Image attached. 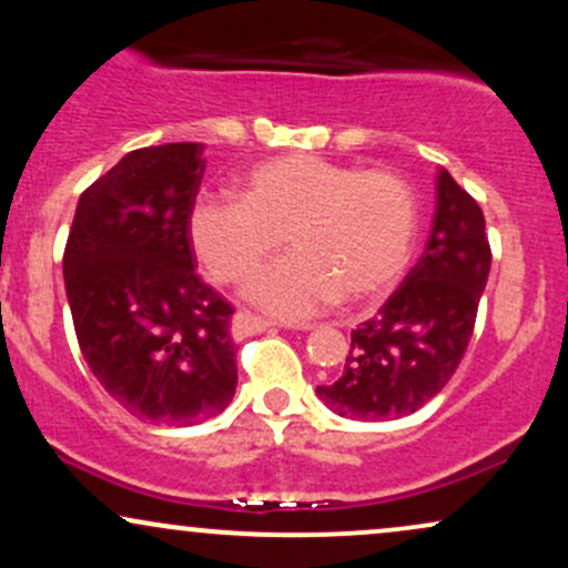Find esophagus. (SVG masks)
Here are the masks:
<instances>
[{"instance_id": "obj_1", "label": "esophagus", "mask_w": 568, "mask_h": 568, "mask_svg": "<svg viewBox=\"0 0 568 568\" xmlns=\"http://www.w3.org/2000/svg\"><path fill=\"white\" fill-rule=\"evenodd\" d=\"M266 328H272V323L264 321V317H258V315H251V312H237L232 321V336L237 338V342L240 338L262 334V331H266ZM310 328L312 325H304V331H310Z\"/></svg>"}]
</instances>
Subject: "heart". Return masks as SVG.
<instances>
[{"instance_id": "heart-1", "label": "heart", "mask_w": 568, "mask_h": 568, "mask_svg": "<svg viewBox=\"0 0 568 568\" xmlns=\"http://www.w3.org/2000/svg\"><path fill=\"white\" fill-rule=\"evenodd\" d=\"M189 243L216 283H240L285 243L293 256L247 280L245 296L280 317L336 302L368 304L397 285L419 230L416 194L389 171H361L306 154L251 168L240 197L200 194Z\"/></svg>"}]
</instances>
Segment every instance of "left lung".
Listing matches in <instances>:
<instances>
[{"label":"left lung","instance_id":"1","mask_svg":"<svg viewBox=\"0 0 568 568\" xmlns=\"http://www.w3.org/2000/svg\"><path fill=\"white\" fill-rule=\"evenodd\" d=\"M491 247L480 205L446 168L435 175L425 253L379 315L352 331L342 376L317 397L347 419H400L446 387L470 344Z\"/></svg>","mask_w":568,"mask_h":568}]
</instances>
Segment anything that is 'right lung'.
Returning a JSON list of instances; mask_svg holds the SVG:
<instances>
[{"mask_svg":"<svg viewBox=\"0 0 568 568\" xmlns=\"http://www.w3.org/2000/svg\"><path fill=\"white\" fill-rule=\"evenodd\" d=\"M202 143L135 149L77 202L63 280L80 349L139 419L189 427L237 387L232 306L194 275L192 207Z\"/></svg>","mask_w":568,"mask_h":568,"instance_id":"1","label":"right lung"}]
</instances>
